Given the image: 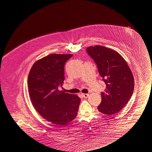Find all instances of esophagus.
<instances>
[{"label":"esophagus","instance_id":"obj_1","mask_svg":"<svg viewBox=\"0 0 152 152\" xmlns=\"http://www.w3.org/2000/svg\"><path fill=\"white\" fill-rule=\"evenodd\" d=\"M82 95L84 98H87L89 96V95L87 94H82Z\"/></svg>","mask_w":152,"mask_h":152}]
</instances>
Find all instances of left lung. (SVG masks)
<instances>
[{"instance_id": "left-lung-1", "label": "left lung", "mask_w": 152, "mask_h": 152, "mask_svg": "<svg viewBox=\"0 0 152 152\" xmlns=\"http://www.w3.org/2000/svg\"><path fill=\"white\" fill-rule=\"evenodd\" d=\"M86 50L106 86L101 94L102 99L98 110L109 115L118 113L133 93L134 81L131 70L123 57L113 49L96 45L88 47Z\"/></svg>"}]
</instances>
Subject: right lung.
Returning a JSON list of instances; mask_svg holds the SVG:
<instances>
[{"label": "right lung", "mask_w": 152, "mask_h": 152, "mask_svg": "<svg viewBox=\"0 0 152 152\" xmlns=\"http://www.w3.org/2000/svg\"><path fill=\"white\" fill-rule=\"evenodd\" d=\"M73 54L48 55L33 65L27 80L32 103L44 118L64 126L76 118L80 102L76 95L59 91L65 80L64 66Z\"/></svg>", "instance_id": "right-lung-1"}]
</instances>
